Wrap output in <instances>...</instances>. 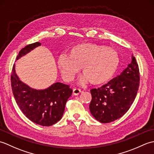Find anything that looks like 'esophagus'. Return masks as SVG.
Segmentation results:
<instances>
[{"mask_svg": "<svg viewBox=\"0 0 154 154\" xmlns=\"http://www.w3.org/2000/svg\"><path fill=\"white\" fill-rule=\"evenodd\" d=\"M81 93V90L79 89H73V94L74 95H79Z\"/></svg>", "mask_w": 154, "mask_h": 154, "instance_id": "1", "label": "esophagus"}]
</instances>
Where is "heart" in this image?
<instances>
[{"mask_svg":"<svg viewBox=\"0 0 154 154\" xmlns=\"http://www.w3.org/2000/svg\"><path fill=\"white\" fill-rule=\"evenodd\" d=\"M120 63V55L115 49L93 43H82L71 48L70 54H61L57 65L63 79L73 80L78 71L83 73L79 83L87 81L93 85L106 82L115 73Z\"/></svg>","mask_w":154,"mask_h":154,"instance_id":"b5f03b06","label":"heart"}]
</instances>
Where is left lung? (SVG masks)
<instances>
[{"label": "left lung", "instance_id": "left-lung-1", "mask_svg": "<svg viewBox=\"0 0 154 154\" xmlns=\"http://www.w3.org/2000/svg\"><path fill=\"white\" fill-rule=\"evenodd\" d=\"M139 85L138 65L132 55L131 63L119 75L101 87L91 90V114L102 123H109L120 119L132 104Z\"/></svg>", "mask_w": 154, "mask_h": 154}]
</instances>
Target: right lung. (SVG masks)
Listing matches in <instances>:
<instances>
[{"mask_svg":"<svg viewBox=\"0 0 154 154\" xmlns=\"http://www.w3.org/2000/svg\"><path fill=\"white\" fill-rule=\"evenodd\" d=\"M40 45V42L26 45L19 52L16 60ZM11 87L22 113L32 122L43 126H51L61 120L65 104L73 92L68 85L60 82L45 89H33L20 79L16 73L15 64L11 75Z\"/></svg>","mask_w":154,"mask_h":154,"instance_id":"1","label":"right lung"}]
</instances>
